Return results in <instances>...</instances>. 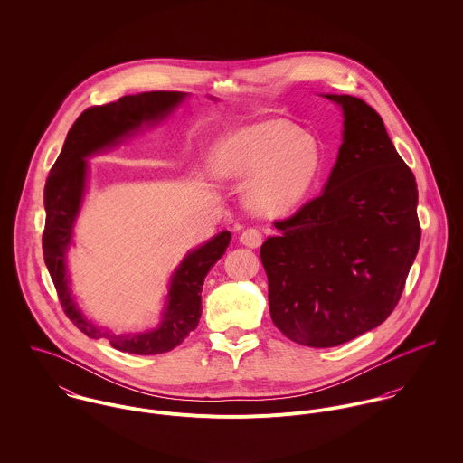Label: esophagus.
<instances>
[{"instance_id": "esophagus-1", "label": "esophagus", "mask_w": 463, "mask_h": 463, "mask_svg": "<svg viewBox=\"0 0 463 463\" xmlns=\"http://www.w3.org/2000/svg\"><path fill=\"white\" fill-rule=\"evenodd\" d=\"M262 241H264L262 232L257 228H248L241 233V242L248 248H259L262 244Z\"/></svg>"}]
</instances>
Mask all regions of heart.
Wrapping results in <instances>:
<instances>
[{"instance_id": "obj_1", "label": "heart", "mask_w": 463, "mask_h": 463, "mask_svg": "<svg viewBox=\"0 0 463 463\" xmlns=\"http://www.w3.org/2000/svg\"><path fill=\"white\" fill-rule=\"evenodd\" d=\"M321 165L317 140L281 119H267L226 135L213 155L219 176H253L246 201L259 213H279L296 206L312 191Z\"/></svg>"}]
</instances>
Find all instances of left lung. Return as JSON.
Wrapping results in <instances>:
<instances>
[{
	"label": "left lung",
	"mask_w": 463,
	"mask_h": 463,
	"mask_svg": "<svg viewBox=\"0 0 463 463\" xmlns=\"http://www.w3.org/2000/svg\"><path fill=\"white\" fill-rule=\"evenodd\" d=\"M325 193L276 219L260 259L276 328L310 347H333L380 326L396 308L420 244L417 184L380 114L354 96Z\"/></svg>",
	"instance_id": "obj_1"
}]
</instances>
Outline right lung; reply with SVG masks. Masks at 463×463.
Returning <instances> with one entry per match:
<instances>
[{"instance_id":"1","label":"right lung","mask_w":463,"mask_h":463,"mask_svg":"<svg viewBox=\"0 0 463 463\" xmlns=\"http://www.w3.org/2000/svg\"><path fill=\"white\" fill-rule=\"evenodd\" d=\"M184 92L153 90L137 96H123L114 103L83 110L67 132L64 147L53 164L44 187L46 224L43 232L44 262L57 288L64 314L72 325L90 338H107L112 347L132 354H160L180 345L201 317V290L204 276L230 244V232H222L196 251L189 253L173 276L167 296V310L162 325L155 331L140 335H116L85 321L76 308L67 285L66 251L72 222L78 215L85 189V156L118 142L142 123L156 121L169 114L182 99Z\"/></svg>"}]
</instances>
